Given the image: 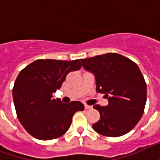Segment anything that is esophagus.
Listing matches in <instances>:
<instances>
[{
	"instance_id": "34e87169",
	"label": "esophagus",
	"mask_w": 160,
	"mask_h": 160,
	"mask_svg": "<svg viewBox=\"0 0 160 160\" xmlns=\"http://www.w3.org/2000/svg\"><path fill=\"white\" fill-rule=\"evenodd\" d=\"M91 107H92V106H89V105H86V104H85V108L86 110L87 109H91Z\"/></svg>"
}]
</instances>
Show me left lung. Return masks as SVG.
<instances>
[{"instance_id":"8db88e82","label":"left lung","mask_w":160,"mask_h":160,"mask_svg":"<svg viewBox=\"0 0 160 160\" xmlns=\"http://www.w3.org/2000/svg\"><path fill=\"white\" fill-rule=\"evenodd\" d=\"M83 68L93 74L96 91L105 94L108 105H95L100 120L92 125L107 137L128 133L141 119L147 100V85L134 62L118 53L80 59Z\"/></svg>"}]
</instances>
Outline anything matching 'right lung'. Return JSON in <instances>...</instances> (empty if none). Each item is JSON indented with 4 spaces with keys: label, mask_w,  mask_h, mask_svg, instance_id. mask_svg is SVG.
<instances>
[{
    "label": "right lung",
    "mask_w": 160,
    "mask_h": 160,
    "mask_svg": "<svg viewBox=\"0 0 160 160\" xmlns=\"http://www.w3.org/2000/svg\"><path fill=\"white\" fill-rule=\"evenodd\" d=\"M80 60L38 59L25 67L16 79L12 90L18 118L32 136L50 140L64 135L76 112L85 109L80 102L64 104L53 99L68 73L79 70Z\"/></svg>",
    "instance_id": "right-lung-1"
}]
</instances>
